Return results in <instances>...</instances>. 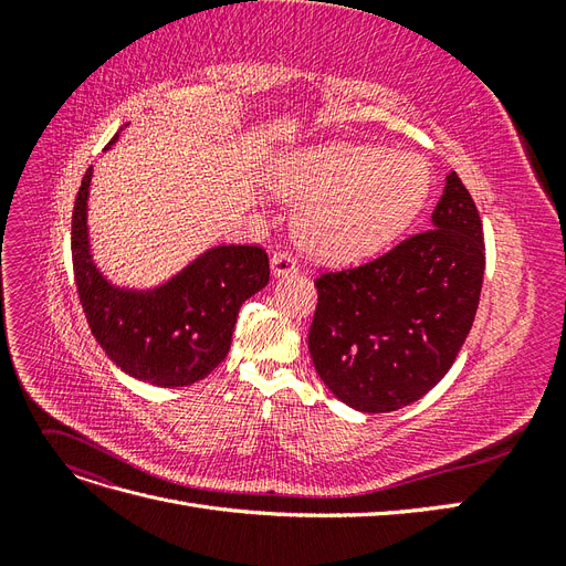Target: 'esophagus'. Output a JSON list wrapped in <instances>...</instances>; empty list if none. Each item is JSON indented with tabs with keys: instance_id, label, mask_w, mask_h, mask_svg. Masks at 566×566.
<instances>
[{
	"instance_id": "esophagus-1",
	"label": "esophagus",
	"mask_w": 566,
	"mask_h": 566,
	"mask_svg": "<svg viewBox=\"0 0 566 566\" xmlns=\"http://www.w3.org/2000/svg\"><path fill=\"white\" fill-rule=\"evenodd\" d=\"M300 266H297V260L290 252H276L271 256V273L276 279L281 276H290V273H295Z\"/></svg>"
}]
</instances>
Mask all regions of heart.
<instances>
[{"instance_id": "heart-1", "label": "heart", "mask_w": 566, "mask_h": 566, "mask_svg": "<svg viewBox=\"0 0 566 566\" xmlns=\"http://www.w3.org/2000/svg\"><path fill=\"white\" fill-rule=\"evenodd\" d=\"M276 188L304 202L295 231L321 262L378 254L410 227L432 193V169L418 153L368 144H328L283 165Z\"/></svg>"}]
</instances>
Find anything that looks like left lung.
<instances>
[{
  "label": "left lung",
  "instance_id": "1",
  "mask_svg": "<svg viewBox=\"0 0 566 566\" xmlns=\"http://www.w3.org/2000/svg\"><path fill=\"white\" fill-rule=\"evenodd\" d=\"M432 229L368 264L314 281L310 354L335 397L387 413L424 397L453 366L482 293L486 248L476 205L451 172Z\"/></svg>",
  "mask_w": 566,
  "mask_h": 566
}]
</instances>
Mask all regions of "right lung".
<instances>
[{"label": "right lung", "mask_w": 566, "mask_h": 566, "mask_svg": "<svg viewBox=\"0 0 566 566\" xmlns=\"http://www.w3.org/2000/svg\"><path fill=\"white\" fill-rule=\"evenodd\" d=\"M117 142V134L108 146ZM90 167L73 210V269L92 335L132 378L186 387L224 361L238 312L269 283V256L256 245H217L150 290L113 285L92 260L87 229Z\"/></svg>", "instance_id": "add662e5"}]
</instances>
